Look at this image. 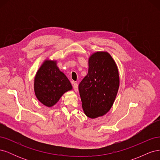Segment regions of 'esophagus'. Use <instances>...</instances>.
<instances>
[{"label":"esophagus","mask_w":160,"mask_h":160,"mask_svg":"<svg viewBox=\"0 0 160 160\" xmlns=\"http://www.w3.org/2000/svg\"><path fill=\"white\" fill-rule=\"evenodd\" d=\"M72 88H73V89H74V91H75V92H77L78 91V85H77V83H72Z\"/></svg>","instance_id":"esophagus-1"}]
</instances>
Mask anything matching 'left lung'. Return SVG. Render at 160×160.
Instances as JSON below:
<instances>
[{"instance_id":"obj_1","label":"left lung","mask_w":160,"mask_h":160,"mask_svg":"<svg viewBox=\"0 0 160 160\" xmlns=\"http://www.w3.org/2000/svg\"><path fill=\"white\" fill-rule=\"evenodd\" d=\"M119 87L117 65L109 53L98 51L89 58L88 73L79 85L82 108L88 118L107 113L112 107Z\"/></svg>"}]
</instances>
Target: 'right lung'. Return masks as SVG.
<instances>
[{
	"instance_id": "right-lung-1",
	"label": "right lung",
	"mask_w": 160,
	"mask_h": 160,
	"mask_svg": "<svg viewBox=\"0 0 160 160\" xmlns=\"http://www.w3.org/2000/svg\"><path fill=\"white\" fill-rule=\"evenodd\" d=\"M72 89L69 80L57 65V61L46 59L37 71L34 90L38 100L51 108L65 92Z\"/></svg>"
}]
</instances>
